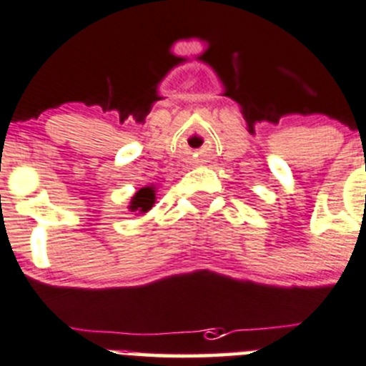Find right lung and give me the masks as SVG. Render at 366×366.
<instances>
[{"mask_svg":"<svg viewBox=\"0 0 366 366\" xmlns=\"http://www.w3.org/2000/svg\"><path fill=\"white\" fill-rule=\"evenodd\" d=\"M154 202H155L154 189H152V187H143V189H139L136 194H134L130 209H132V211L147 212V211H150L152 205H154Z\"/></svg>","mask_w":366,"mask_h":366,"instance_id":"add662e5","label":"right lung"}]
</instances>
